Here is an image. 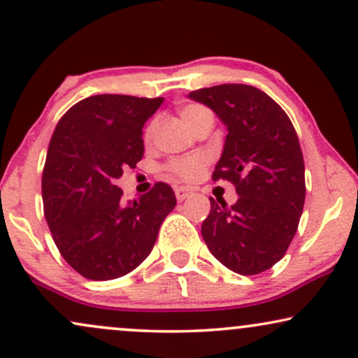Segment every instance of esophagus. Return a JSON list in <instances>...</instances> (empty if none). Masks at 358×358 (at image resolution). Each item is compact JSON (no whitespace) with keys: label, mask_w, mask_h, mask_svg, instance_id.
Instances as JSON below:
<instances>
[{"label":"esophagus","mask_w":358,"mask_h":358,"mask_svg":"<svg viewBox=\"0 0 358 358\" xmlns=\"http://www.w3.org/2000/svg\"><path fill=\"white\" fill-rule=\"evenodd\" d=\"M175 195H176V200H178V202H183V200L190 197L192 190L187 187H178V188H175Z\"/></svg>","instance_id":"esophagus-1"}]
</instances>
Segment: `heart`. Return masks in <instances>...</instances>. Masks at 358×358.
Returning a JSON list of instances; mask_svg holds the SVG:
<instances>
[{
  "instance_id": "heart-1",
  "label": "heart",
  "mask_w": 358,
  "mask_h": 358,
  "mask_svg": "<svg viewBox=\"0 0 358 358\" xmlns=\"http://www.w3.org/2000/svg\"><path fill=\"white\" fill-rule=\"evenodd\" d=\"M203 110L206 108H203L202 105H195V103L185 105V107L180 108V115H182V119L185 120V124L190 127L192 122L197 119V115H200ZM156 127H158V120L152 119L146 125V129H144V139L151 141L156 132ZM206 166H207V156L190 155V156H185V158L171 159L170 163L166 164V171L171 173V175L176 176V178L185 180V182H195V180H199L200 176H202Z\"/></svg>"
}]
</instances>
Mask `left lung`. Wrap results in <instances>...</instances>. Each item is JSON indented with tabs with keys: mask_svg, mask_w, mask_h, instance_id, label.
I'll use <instances>...</instances> for the list:
<instances>
[{
	"mask_svg": "<svg viewBox=\"0 0 358 358\" xmlns=\"http://www.w3.org/2000/svg\"><path fill=\"white\" fill-rule=\"evenodd\" d=\"M188 96L226 124L212 180H227L239 195L231 207L210 199L203 241L233 272H265L285 255L304 207V158L296 129L280 105L255 86L217 85Z\"/></svg>",
	"mask_w": 358,
	"mask_h": 358,
	"instance_id": "left-lung-1",
	"label": "left lung"
}]
</instances>
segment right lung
<instances>
[{"label": "right lung", "instance_id": "obj_1", "mask_svg": "<svg viewBox=\"0 0 358 358\" xmlns=\"http://www.w3.org/2000/svg\"><path fill=\"white\" fill-rule=\"evenodd\" d=\"M163 98L95 95L73 105L50 137L42 200L59 253L90 280H112L137 268L155 246L176 197L158 182L124 203L115 180L143 159V125Z\"/></svg>", "mask_w": 358, "mask_h": 358}]
</instances>
